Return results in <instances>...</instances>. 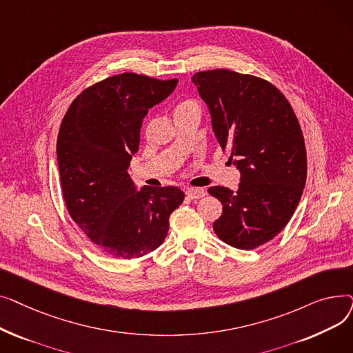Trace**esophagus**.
I'll use <instances>...</instances> for the list:
<instances>
[{
    "label": "esophagus",
    "mask_w": 353,
    "mask_h": 353,
    "mask_svg": "<svg viewBox=\"0 0 353 353\" xmlns=\"http://www.w3.org/2000/svg\"><path fill=\"white\" fill-rule=\"evenodd\" d=\"M206 194V192L203 189H194V188H190L186 190V196L190 197V199H200Z\"/></svg>",
    "instance_id": "34e87169"
}]
</instances>
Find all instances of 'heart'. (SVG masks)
Segmentation results:
<instances>
[{
  "label": "heart",
  "instance_id": "obj_1",
  "mask_svg": "<svg viewBox=\"0 0 353 353\" xmlns=\"http://www.w3.org/2000/svg\"><path fill=\"white\" fill-rule=\"evenodd\" d=\"M183 108H199V107H197V104H196L194 101L188 100V101H183V103H180V104H179V107H177V110H183ZM177 110H176V111H177Z\"/></svg>",
  "mask_w": 353,
  "mask_h": 353
}]
</instances>
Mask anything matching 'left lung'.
I'll use <instances>...</instances> for the list:
<instances>
[{
	"mask_svg": "<svg viewBox=\"0 0 353 353\" xmlns=\"http://www.w3.org/2000/svg\"><path fill=\"white\" fill-rule=\"evenodd\" d=\"M209 107L213 132L240 170L237 192L213 186L223 205L213 230L225 243L252 250L289 223L306 183V147L301 124L272 83L226 68L193 76Z\"/></svg>",
	"mask_w": 353,
	"mask_h": 353,
	"instance_id": "1",
	"label": "left lung"
}]
</instances>
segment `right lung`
<instances>
[{"label": "right lung", "mask_w": 353, "mask_h": 353, "mask_svg": "<svg viewBox=\"0 0 353 353\" xmlns=\"http://www.w3.org/2000/svg\"><path fill=\"white\" fill-rule=\"evenodd\" d=\"M177 79L123 72L83 90L57 139L63 197L76 225L104 253L136 259L156 250L184 193L174 186L136 190L127 169L148 108L172 94Z\"/></svg>", "instance_id": "right-lung-1"}]
</instances>
